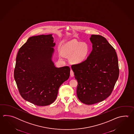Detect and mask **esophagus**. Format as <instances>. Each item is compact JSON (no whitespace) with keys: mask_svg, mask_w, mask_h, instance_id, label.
<instances>
[{"mask_svg":"<svg viewBox=\"0 0 134 134\" xmlns=\"http://www.w3.org/2000/svg\"><path fill=\"white\" fill-rule=\"evenodd\" d=\"M70 75H71V76L72 77H74V72H73V71L72 69H71V70H70Z\"/></svg>","mask_w":134,"mask_h":134,"instance_id":"esophagus-1","label":"esophagus"}]
</instances>
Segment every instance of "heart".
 I'll use <instances>...</instances> for the list:
<instances>
[{"instance_id": "b5f03b06", "label": "heart", "mask_w": 134, "mask_h": 134, "mask_svg": "<svg viewBox=\"0 0 134 134\" xmlns=\"http://www.w3.org/2000/svg\"><path fill=\"white\" fill-rule=\"evenodd\" d=\"M62 53L66 57L71 55V60L73 63H81L88 57L90 47L86 43L72 41L66 44Z\"/></svg>"}]
</instances>
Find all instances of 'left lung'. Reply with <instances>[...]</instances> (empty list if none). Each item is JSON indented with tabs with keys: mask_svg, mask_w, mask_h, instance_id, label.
I'll return each instance as SVG.
<instances>
[{
	"mask_svg": "<svg viewBox=\"0 0 134 134\" xmlns=\"http://www.w3.org/2000/svg\"><path fill=\"white\" fill-rule=\"evenodd\" d=\"M92 50L87 59L71 68L77 80V94L81 102L91 105L111 94L119 77L116 53L105 38L92 35Z\"/></svg>",
	"mask_w": 134,
	"mask_h": 134,
	"instance_id": "8db88e82",
	"label": "left lung"
}]
</instances>
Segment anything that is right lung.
I'll use <instances>...</instances> for the list:
<instances>
[{
	"label": "right lung",
	"mask_w": 134,
	"mask_h": 134,
	"mask_svg": "<svg viewBox=\"0 0 134 134\" xmlns=\"http://www.w3.org/2000/svg\"><path fill=\"white\" fill-rule=\"evenodd\" d=\"M52 34L30 37L18 52L14 77L21 96L37 106L54 102L60 86L70 75L68 66L57 68L52 61Z\"/></svg>",
	"instance_id": "obj_1"
}]
</instances>
